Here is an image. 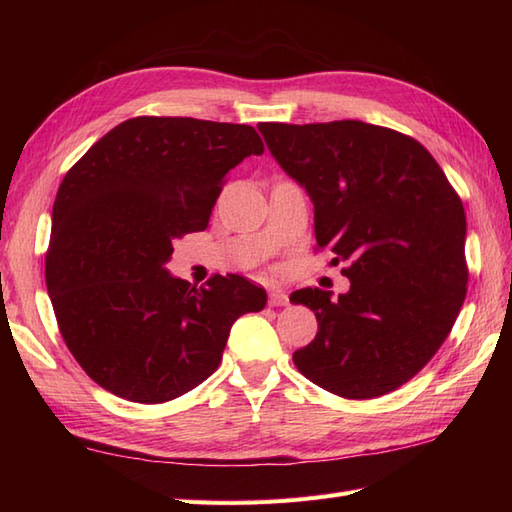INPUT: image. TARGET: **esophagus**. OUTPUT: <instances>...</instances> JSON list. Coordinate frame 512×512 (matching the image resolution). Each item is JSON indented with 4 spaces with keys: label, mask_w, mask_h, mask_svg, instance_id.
<instances>
[{
    "label": "esophagus",
    "mask_w": 512,
    "mask_h": 512,
    "mask_svg": "<svg viewBox=\"0 0 512 512\" xmlns=\"http://www.w3.org/2000/svg\"><path fill=\"white\" fill-rule=\"evenodd\" d=\"M268 303H270V306H288L290 299H288V295H286L284 290H270Z\"/></svg>",
    "instance_id": "esophagus-1"
}]
</instances>
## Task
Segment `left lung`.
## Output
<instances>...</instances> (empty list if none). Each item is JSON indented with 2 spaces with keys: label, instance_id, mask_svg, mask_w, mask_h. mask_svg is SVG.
<instances>
[{
  "label": "left lung",
  "instance_id": "1",
  "mask_svg": "<svg viewBox=\"0 0 512 512\" xmlns=\"http://www.w3.org/2000/svg\"><path fill=\"white\" fill-rule=\"evenodd\" d=\"M270 154L314 204L317 248L350 290L301 288L319 321L292 354L314 385L350 400L389 394L431 361L466 297L460 195L418 140L363 121L259 125Z\"/></svg>",
  "mask_w": 512,
  "mask_h": 512
}]
</instances>
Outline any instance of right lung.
Returning <instances> with one entry per match:
<instances>
[{
	"label": "right lung",
	"instance_id": "1",
	"mask_svg": "<svg viewBox=\"0 0 512 512\" xmlns=\"http://www.w3.org/2000/svg\"><path fill=\"white\" fill-rule=\"evenodd\" d=\"M264 143L250 125L136 116L65 173L52 206L46 286L65 345L96 385L158 405L222 361L231 325L266 306L239 275H169L173 239L204 231L226 173Z\"/></svg>",
	"mask_w": 512,
	"mask_h": 512
}]
</instances>
